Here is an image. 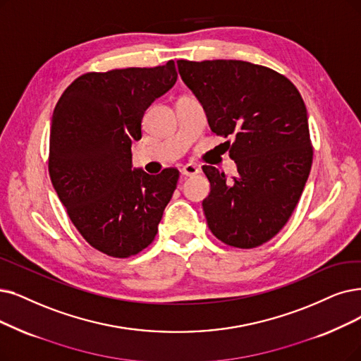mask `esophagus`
<instances>
[{
  "mask_svg": "<svg viewBox=\"0 0 361 361\" xmlns=\"http://www.w3.org/2000/svg\"><path fill=\"white\" fill-rule=\"evenodd\" d=\"M180 173H182V176L190 178V176H195L197 173H200V169L197 166H194V164H186V166H183L180 169Z\"/></svg>",
  "mask_w": 361,
  "mask_h": 361,
  "instance_id": "34e87169",
  "label": "esophagus"
}]
</instances>
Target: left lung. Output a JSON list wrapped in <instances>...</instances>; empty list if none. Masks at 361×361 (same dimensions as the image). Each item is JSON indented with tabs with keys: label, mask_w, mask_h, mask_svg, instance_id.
<instances>
[{
	"label": "left lung",
	"mask_w": 361,
	"mask_h": 361,
	"mask_svg": "<svg viewBox=\"0 0 361 361\" xmlns=\"http://www.w3.org/2000/svg\"><path fill=\"white\" fill-rule=\"evenodd\" d=\"M183 82L203 105L212 132L238 175L203 166L210 194L203 210L212 234L237 249L277 235L292 216L312 164L307 108L295 84L244 61H178Z\"/></svg>",
	"instance_id": "8db88e82"
}]
</instances>
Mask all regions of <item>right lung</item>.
<instances>
[{
  "label": "right lung",
  "mask_w": 361,
  "mask_h": 361,
  "mask_svg": "<svg viewBox=\"0 0 361 361\" xmlns=\"http://www.w3.org/2000/svg\"><path fill=\"white\" fill-rule=\"evenodd\" d=\"M176 78L173 61L87 72L68 85L54 108L51 183L82 238L108 256L123 259L147 249L176 190V169L157 176L132 170V142L142 137L143 114Z\"/></svg>",
  "instance_id": "obj_1"
}]
</instances>
